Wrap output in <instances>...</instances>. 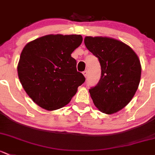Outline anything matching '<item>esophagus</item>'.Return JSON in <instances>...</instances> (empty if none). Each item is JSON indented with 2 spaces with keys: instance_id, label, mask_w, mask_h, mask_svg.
<instances>
[{
  "instance_id": "esophagus-1",
  "label": "esophagus",
  "mask_w": 155,
  "mask_h": 155,
  "mask_svg": "<svg viewBox=\"0 0 155 155\" xmlns=\"http://www.w3.org/2000/svg\"><path fill=\"white\" fill-rule=\"evenodd\" d=\"M83 75H84V77L87 78V71H84V72H83Z\"/></svg>"
}]
</instances>
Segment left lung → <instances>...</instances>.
<instances>
[{
  "label": "left lung",
  "instance_id": "1",
  "mask_svg": "<svg viewBox=\"0 0 155 155\" xmlns=\"http://www.w3.org/2000/svg\"><path fill=\"white\" fill-rule=\"evenodd\" d=\"M84 45L101 66L99 82L89 89L94 105L107 114L119 111L129 103L138 88L139 58L129 46L116 39L87 36Z\"/></svg>",
  "mask_w": 155,
  "mask_h": 155
}]
</instances>
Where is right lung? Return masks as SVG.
<instances>
[{
    "instance_id": "1",
    "label": "right lung",
    "mask_w": 155,
    "mask_h": 155,
    "mask_svg": "<svg viewBox=\"0 0 155 155\" xmlns=\"http://www.w3.org/2000/svg\"><path fill=\"white\" fill-rule=\"evenodd\" d=\"M82 42L80 35H48L23 49L18 74L24 91L38 106L48 110L61 108L84 82L71 57Z\"/></svg>"
}]
</instances>
